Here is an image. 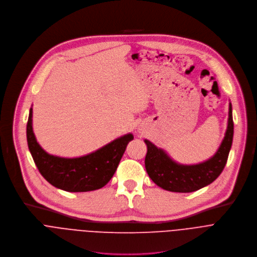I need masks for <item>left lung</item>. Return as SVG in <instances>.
<instances>
[{"label":"left lung","mask_w":257,"mask_h":257,"mask_svg":"<svg viewBox=\"0 0 257 257\" xmlns=\"http://www.w3.org/2000/svg\"><path fill=\"white\" fill-rule=\"evenodd\" d=\"M234 134L232 105L229 104V118L225 138L215 155L196 165H181L150 141L145 140L148 151L145 166L148 175L158 186L173 192H192L209 185L222 173L231 150Z\"/></svg>","instance_id":"left-lung-1"}]
</instances>
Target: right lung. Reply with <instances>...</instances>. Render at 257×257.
<instances>
[{"mask_svg":"<svg viewBox=\"0 0 257 257\" xmlns=\"http://www.w3.org/2000/svg\"><path fill=\"white\" fill-rule=\"evenodd\" d=\"M27 144L40 174L57 188L70 192H85L103 187L113 176L132 134L124 135L101 149L79 158L49 155L36 142L32 130V108L27 127Z\"/></svg>","mask_w":257,"mask_h":257,"instance_id":"obj_1","label":"right lung"}]
</instances>
